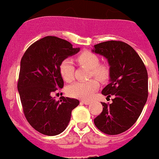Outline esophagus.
<instances>
[{"instance_id":"esophagus-1","label":"esophagus","mask_w":159,"mask_h":159,"mask_svg":"<svg viewBox=\"0 0 159 159\" xmlns=\"http://www.w3.org/2000/svg\"><path fill=\"white\" fill-rule=\"evenodd\" d=\"M81 104H84V105H89L91 103L90 101H84V100H81Z\"/></svg>"}]
</instances>
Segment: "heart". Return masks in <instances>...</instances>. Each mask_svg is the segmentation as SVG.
<instances>
[{
  "instance_id": "heart-1",
  "label": "heart",
  "mask_w": 159,
  "mask_h": 159,
  "mask_svg": "<svg viewBox=\"0 0 159 159\" xmlns=\"http://www.w3.org/2000/svg\"><path fill=\"white\" fill-rule=\"evenodd\" d=\"M80 66L90 70V76H94L101 81L107 79L109 75V67L106 64H98L99 59L95 53L84 51L80 53L76 59ZM59 71L63 79L70 82L74 78V65L71 60L64 59L60 64ZM98 81L91 79L85 82H75L67 88V94L70 96L81 99H89L98 89Z\"/></svg>"
}]
</instances>
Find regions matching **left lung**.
I'll use <instances>...</instances> for the list:
<instances>
[{"label": "left lung", "mask_w": 159, "mask_h": 159, "mask_svg": "<svg viewBox=\"0 0 159 159\" xmlns=\"http://www.w3.org/2000/svg\"><path fill=\"white\" fill-rule=\"evenodd\" d=\"M92 52L104 57L109 66V83L102 94L114 96L111 104L102 102V112L94 123L106 134H119L135 124L147 102V70L137 52L121 41L98 43Z\"/></svg>", "instance_id": "left-lung-1"}]
</instances>
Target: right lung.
Returning <instances> with one entry per match:
<instances>
[{
	"label": "right lung",
	"mask_w": 159,
	"mask_h": 159,
	"mask_svg": "<svg viewBox=\"0 0 159 159\" xmlns=\"http://www.w3.org/2000/svg\"><path fill=\"white\" fill-rule=\"evenodd\" d=\"M79 51L67 40L46 36L32 44L21 58L18 91L23 111L29 124L43 134L62 133L79 105L75 98L62 96L57 101L51 96L64 86L60 64Z\"/></svg>",
	"instance_id": "right-lung-1"
}]
</instances>
